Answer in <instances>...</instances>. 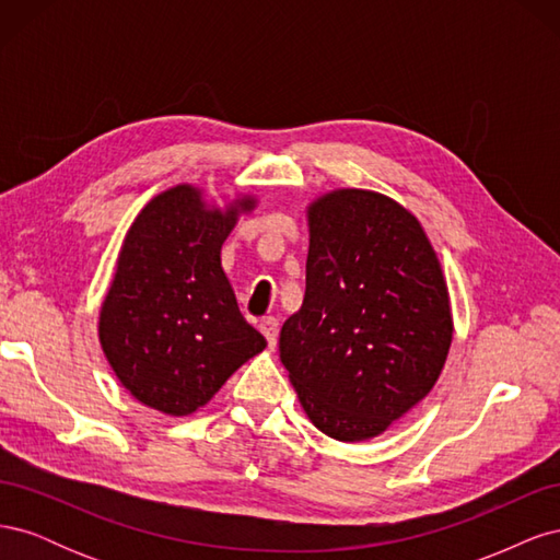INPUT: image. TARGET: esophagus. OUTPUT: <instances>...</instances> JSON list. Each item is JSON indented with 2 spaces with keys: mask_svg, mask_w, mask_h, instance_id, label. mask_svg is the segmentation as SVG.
I'll use <instances>...</instances> for the list:
<instances>
[{
  "mask_svg": "<svg viewBox=\"0 0 560 560\" xmlns=\"http://www.w3.org/2000/svg\"><path fill=\"white\" fill-rule=\"evenodd\" d=\"M278 331H280V322L276 317H266L261 319V334L266 336L268 346L273 348L278 343Z\"/></svg>",
  "mask_w": 560,
  "mask_h": 560,
  "instance_id": "34e87169",
  "label": "esophagus"
}]
</instances>
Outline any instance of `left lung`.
I'll use <instances>...</instances> for the list:
<instances>
[{
	"label": "left lung",
	"mask_w": 560,
	"mask_h": 560,
	"mask_svg": "<svg viewBox=\"0 0 560 560\" xmlns=\"http://www.w3.org/2000/svg\"><path fill=\"white\" fill-rule=\"evenodd\" d=\"M306 219V294L282 325L280 360L319 432L366 442L442 376L448 284L425 229L395 198L334 189L308 202Z\"/></svg>",
	"instance_id": "1"
}]
</instances>
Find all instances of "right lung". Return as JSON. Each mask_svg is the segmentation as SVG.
<instances>
[{"mask_svg":"<svg viewBox=\"0 0 560 560\" xmlns=\"http://www.w3.org/2000/svg\"><path fill=\"white\" fill-rule=\"evenodd\" d=\"M259 198L224 206L177 184L132 219L97 317L105 358L132 399L165 416L200 411L235 371L266 348L241 315L222 245Z\"/></svg>","mask_w":560,"mask_h":560,"instance_id":"add662e5","label":"right lung"}]
</instances>
